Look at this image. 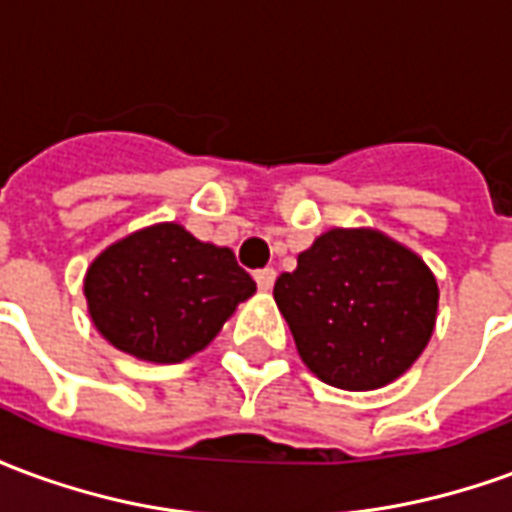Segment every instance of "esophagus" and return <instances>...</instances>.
<instances>
[{"label": "esophagus", "instance_id": "1", "mask_svg": "<svg viewBox=\"0 0 512 512\" xmlns=\"http://www.w3.org/2000/svg\"><path fill=\"white\" fill-rule=\"evenodd\" d=\"M274 279H277V271H274V268H260V271H255V282L260 290L274 288Z\"/></svg>", "mask_w": 512, "mask_h": 512}]
</instances>
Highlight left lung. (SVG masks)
I'll list each match as a JSON object with an SVG mask.
<instances>
[{"label": "left lung", "mask_w": 512, "mask_h": 512, "mask_svg": "<svg viewBox=\"0 0 512 512\" xmlns=\"http://www.w3.org/2000/svg\"><path fill=\"white\" fill-rule=\"evenodd\" d=\"M274 299L299 356L326 384L365 392L417 362L436 323L428 266L376 230H329L282 274Z\"/></svg>", "instance_id": "obj_1"}]
</instances>
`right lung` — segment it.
Segmentation results:
<instances>
[{"mask_svg":"<svg viewBox=\"0 0 512 512\" xmlns=\"http://www.w3.org/2000/svg\"><path fill=\"white\" fill-rule=\"evenodd\" d=\"M252 293L255 279L230 249L202 244L180 224L117 241L84 279L95 329L120 351L161 365L202 351Z\"/></svg>","mask_w":512,"mask_h":512,"instance_id":"obj_1","label":"right lung"}]
</instances>
